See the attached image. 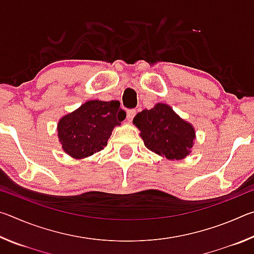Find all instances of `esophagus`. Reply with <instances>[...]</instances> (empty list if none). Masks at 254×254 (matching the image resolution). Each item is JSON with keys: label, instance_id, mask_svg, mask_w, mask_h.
I'll return each mask as SVG.
<instances>
[{"label": "esophagus", "instance_id": "1", "mask_svg": "<svg viewBox=\"0 0 254 254\" xmlns=\"http://www.w3.org/2000/svg\"><path fill=\"white\" fill-rule=\"evenodd\" d=\"M135 113H136V111H135V110H128V111L127 112V121H128V122H131V121H132L133 118H134Z\"/></svg>", "mask_w": 254, "mask_h": 254}]
</instances>
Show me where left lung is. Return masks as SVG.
Segmentation results:
<instances>
[{"mask_svg":"<svg viewBox=\"0 0 254 254\" xmlns=\"http://www.w3.org/2000/svg\"><path fill=\"white\" fill-rule=\"evenodd\" d=\"M133 124L141 131L145 147L159 156L180 160L191 151L195 128L169 105L158 103L151 110H143L133 119Z\"/></svg>","mask_w":254,"mask_h":254,"instance_id":"8db88e82","label":"left lung"}]
</instances>
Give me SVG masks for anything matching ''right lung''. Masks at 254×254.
I'll return each instance as SVG.
<instances>
[{
    "label": "right lung",
    "mask_w": 254,
    "mask_h": 254,
    "mask_svg": "<svg viewBox=\"0 0 254 254\" xmlns=\"http://www.w3.org/2000/svg\"><path fill=\"white\" fill-rule=\"evenodd\" d=\"M127 114L119 101H88L65 115L58 122V137L67 154L83 159L101 151L114 127L120 126Z\"/></svg>",
    "instance_id": "1"
}]
</instances>
